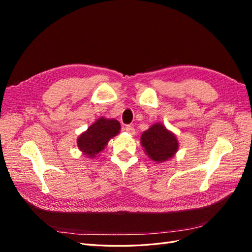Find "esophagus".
Instances as JSON below:
<instances>
[{"mask_svg":"<svg viewBox=\"0 0 252 252\" xmlns=\"http://www.w3.org/2000/svg\"><path fill=\"white\" fill-rule=\"evenodd\" d=\"M125 130H126L128 133H130V134H134V133H135V129H134V127H133L132 125H126Z\"/></svg>","mask_w":252,"mask_h":252,"instance_id":"esophagus-1","label":"esophagus"}]
</instances>
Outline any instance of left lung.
Segmentation results:
<instances>
[{
    "label": "left lung",
    "mask_w": 252,
    "mask_h": 252,
    "mask_svg": "<svg viewBox=\"0 0 252 252\" xmlns=\"http://www.w3.org/2000/svg\"><path fill=\"white\" fill-rule=\"evenodd\" d=\"M141 144L148 157L156 162H164L172 158L179 147L177 138L158 123L143 132Z\"/></svg>",
    "instance_id": "1"
}]
</instances>
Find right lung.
<instances>
[{"label":"right lung","instance_id":"1","mask_svg":"<svg viewBox=\"0 0 252 252\" xmlns=\"http://www.w3.org/2000/svg\"><path fill=\"white\" fill-rule=\"evenodd\" d=\"M120 128V123L117 120L98 119L87 129L86 132L79 136L78 146L85 156L94 158L105 148L109 139L119 133Z\"/></svg>","mask_w":252,"mask_h":252}]
</instances>
